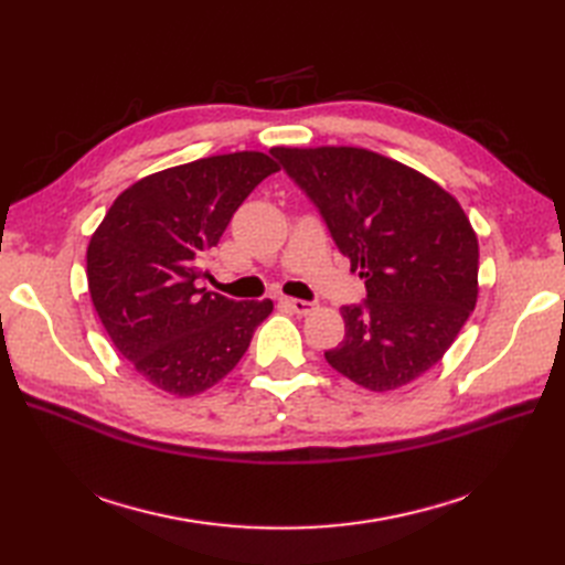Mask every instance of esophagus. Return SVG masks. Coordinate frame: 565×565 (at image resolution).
Masks as SVG:
<instances>
[{
    "label": "esophagus",
    "instance_id": "esophagus-1",
    "mask_svg": "<svg viewBox=\"0 0 565 565\" xmlns=\"http://www.w3.org/2000/svg\"><path fill=\"white\" fill-rule=\"evenodd\" d=\"M282 303L287 306L289 311H295V313H299V316H309V313H313V311L318 309V303H313V301L292 299V297H285V299H282Z\"/></svg>",
    "mask_w": 565,
    "mask_h": 565
}]
</instances>
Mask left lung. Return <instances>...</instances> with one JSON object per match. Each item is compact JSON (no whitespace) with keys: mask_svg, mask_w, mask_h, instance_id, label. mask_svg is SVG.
<instances>
[{"mask_svg":"<svg viewBox=\"0 0 565 565\" xmlns=\"http://www.w3.org/2000/svg\"><path fill=\"white\" fill-rule=\"evenodd\" d=\"M320 210L367 299L344 306V339L324 351L370 391L422 377L478 299V237L459 202L417 169L353 146L270 150Z\"/></svg>","mask_w":565,"mask_h":565,"instance_id":"left-lung-1","label":"left lung"}]
</instances>
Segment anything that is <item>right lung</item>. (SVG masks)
Listing matches in <instances>:
<instances>
[{"mask_svg":"<svg viewBox=\"0 0 565 565\" xmlns=\"http://www.w3.org/2000/svg\"><path fill=\"white\" fill-rule=\"evenodd\" d=\"M280 164L241 150L169 167L117 195L87 247L94 309L129 365L174 396L207 391L237 365L273 301L198 287L202 259L245 198Z\"/></svg>","mask_w":565,"mask_h":565,"instance_id":"1","label":"right lung"}]
</instances>
